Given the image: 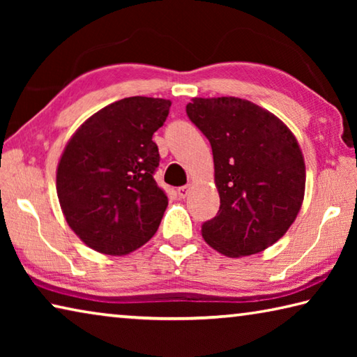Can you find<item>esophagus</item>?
<instances>
[{"label":"esophagus","mask_w":357,"mask_h":357,"mask_svg":"<svg viewBox=\"0 0 357 357\" xmlns=\"http://www.w3.org/2000/svg\"><path fill=\"white\" fill-rule=\"evenodd\" d=\"M189 192H190V185L189 184L183 185V187H178V195L181 198H185L187 195H189Z\"/></svg>","instance_id":"34e87169"}]
</instances>
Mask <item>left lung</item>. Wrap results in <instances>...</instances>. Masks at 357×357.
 Returning a JSON list of instances; mask_svg holds the SVG:
<instances>
[{
    "label": "left lung",
    "mask_w": 357,
    "mask_h": 357,
    "mask_svg": "<svg viewBox=\"0 0 357 357\" xmlns=\"http://www.w3.org/2000/svg\"><path fill=\"white\" fill-rule=\"evenodd\" d=\"M187 116L213 148L219 213L203 222L206 243L227 257L253 255L287 233L305 189L299 144L273 113L236 98L192 99Z\"/></svg>",
    "instance_id": "left-lung-1"
}]
</instances>
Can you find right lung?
I'll return each instance as SVG.
<instances>
[{"instance_id": "obj_1", "label": "right lung", "mask_w": 357, "mask_h": 357, "mask_svg": "<svg viewBox=\"0 0 357 357\" xmlns=\"http://www.w3.org/2000/svg\"><path fill=\"white\" fill-rule=\"evenodd\" d=\"M170 100L121 99L93 114L66 146L56 192L69 227L84 244L126 255L154 236L168 198L154 181L159 148L153 142Z\"/></svg>"}]
</instances>
